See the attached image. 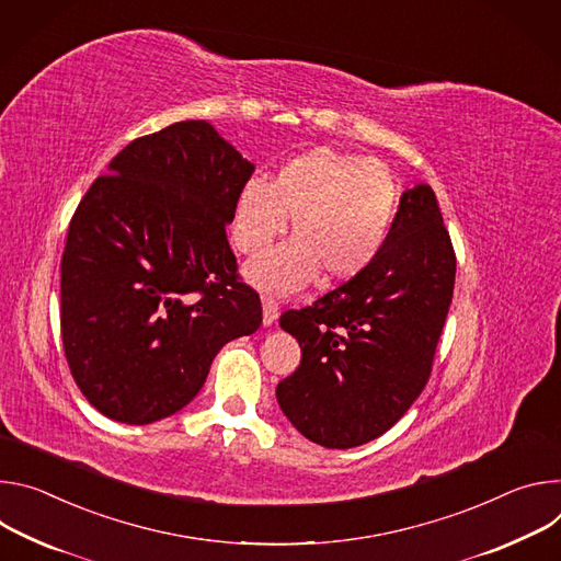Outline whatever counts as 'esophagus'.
I'll return each instance as SVG.
<instances>
[{
  "instance_id": "34e87169",
  "label": "esophagus",
  "mask_w": 561,
  "mask_h": 561,
  "mask_svg": "<svg viewBox=\"0 0 561 561\" xmlns=\"http://www.w3.org/2000/svg\"><path fill=\"white\" fill-rule=\"evenodd\" d=\"M276 317H278V302L274 298L265 296L263 298V325L270 328L276 321Z\"/></svg>"
}]
</instances>
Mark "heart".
Masks as SVG:
<instances>
[{
    "mask_svg": "<svg viewBox=\"0 0 561 561\" xmlns=\"http://www.w3.org/2000/svg\"><path fill=\"white\" fill-rule=\"evenodd\" d=\"M399 196V180L388 164L332 147L289 158L272 182L249 178L231 218L238 252L263 254L285 231L287 216L294 238L249 263L244 278L259 289L289 294L321 270L328 280L360 274L383 252Z\"/></svg>",
    "mask_w": 561,
    "mask_h": 561,
    "instance_id": "b5f03b06",
    "label": "heart"
}]
</instances>
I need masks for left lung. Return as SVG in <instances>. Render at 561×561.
I'll return each mask as SVG.
<instances>
[{
    "label": "left lung",
    "instance_id": "left-lung-1",
    "mask_svg": "<svg viewBox=\"0 0 561 561\" xmlns=\"http://www.w3.org/2000/svg\"><path fill=\"white\" fill-rule=\"evenodd\" d=\"M457 261L430 184L405 190L383 252L280 328L300 365L276 388L291 425L323 448H356L388 432L427 383L453 302Z\"/></svg>",
    "mask_w": 561,
    "mask_h": 561
}]
</instances>
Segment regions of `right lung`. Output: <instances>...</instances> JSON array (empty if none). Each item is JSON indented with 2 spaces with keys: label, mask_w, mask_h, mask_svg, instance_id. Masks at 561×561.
<instances>
[{
  "label": "right lung",
  "mask_w": 561,
  "mask_h": 561,
  "mask_svg": "<svg viewBox=\"0 0 561 561\" xmlns=\"http://www.w3.org/2000/svg\"><path fill=\"white\" fill-rule=\"evenodd\" d=\"M254 169L214 124L184 119L124 147L84 194L61 256V341L104 416L175 414L222 345L261 328L225 231Z\"/></svg>",
  "instance_id": "add662e5"
}]
</instances>
